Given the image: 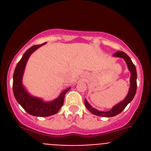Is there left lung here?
Listing matches in <instances>:
<instances>
[{
	"mask_svg": "<svg viewBox=\"0 0 151 151\" xmlns=\"http://www.w3.org/2000/svg\"><path fill=\"white\" fill-rule=\"evenodd\" d=\"M113 57L122 58L127 64L128 69H129V72L131 73L130 87H129V92H128L126 97H125V99L119 103V104H117L115 106H113V108L109 111H100V110H97L95 108L92 107L89 104V103L88 102L87 100L85 99V105L86 108L92 114L98 116L112 117L118 115L119 113H120L126 107V106L129 104V103L132 101L134 95H135L136 90H137V71H136L135 66L132 63V60L130 59V57L123 51H117L116 53L113 54Z\"/></svg>",
	"mask_w": 151,
	"mask_h": 151,
	"instance_id": "8db88e82",
	"label": "left lung"
}]
</instances>
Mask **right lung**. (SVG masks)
<instances>
[{
    "label": "right lung",
    "instance_id": "1",
    "mask_svg": "<svg viewBox=\"0 0 151 151\" xmlns=\"http://www.w3.org/2000/svg\"><path fill=\"white\" fill-rule=\"evenodd\" d=\"M45 44L46 42L41 45H34L25 52V54L16 66L13 78V94L17 102L30 115L40 117L52 116L59 111L63 104L65 94L71 88L70 87L66 88L61 92L57 98L54 101L47 102L39 97L31 95L22 85V76L29 57L33 52Z\"/></svg>",
    "mask_w": 151,
    "mask_h": 151
}]
</instances>
